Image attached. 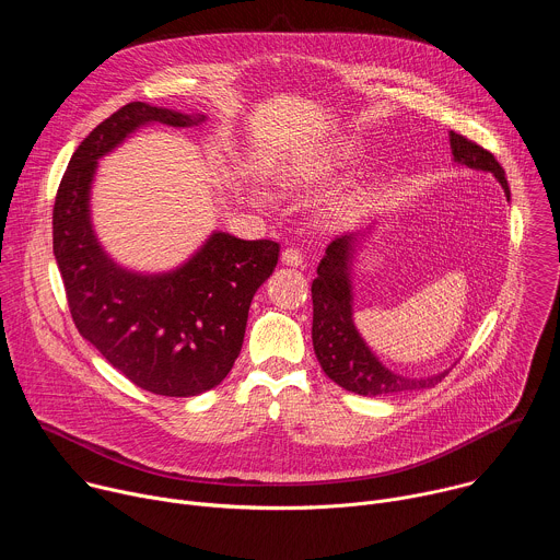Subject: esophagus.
I'll return each instance as SVG.
<instances>
[{
  "label": "esophagus",
  "instance_id": "obj_1",
  "mask_svg": "<svg viewBox=\"0 0 560 560\" xmlns=\"http://www.w3.org/2000/svg\"><path fill=\"white\" fill-rule=\"evenodd\" d=\"M281 261L285 266H290V268H299V266H303V255L299 250H294V248H285L281 253Z\"/></svg>",
  "mask_w": 560,
  "mask_h": 560
}]
</instances>
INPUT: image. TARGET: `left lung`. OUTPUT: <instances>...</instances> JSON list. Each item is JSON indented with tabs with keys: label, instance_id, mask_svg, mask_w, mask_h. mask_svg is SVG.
I'll return each mask as SVG.
<instances>
[{
	"label": "left lung",
	"instance_id": "1",
	"mask_svg": "<svg viewBox=\"0 0 560 560\" xmlns=\"http://www.w3.org/2000/svg\"><path fill=\"white\" fill-rule=\"evenodd\" d=\"M454 162L474 171L492 173L505 190L510 201V186L505 171L497 156L463 135L450 132ZM374 225L363 232L337 236L326 248V255L316 268L312 281V346L324 372L343 389L363 396H387L432 387L450 370L432 376H404L385 368L378 357L368 348L352 318V261L363 238Z\"/></svg>",
	"mask_w": 560,
	"mask_h": 560
}]
</instances>
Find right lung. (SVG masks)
I'll use <instances>...</instances> for the list:
<instances>
[{
  "mask_svg": "<svg viewBox=\"0 0 560 560\" xmlns=\"http://www.w3.org/2000/svg\"><path fill=\"white\" fill-rule=\"evenodd\" d=\"M203 119L126 104L72 152L52 208V253L79 335L137 387L162 396H197L228 376L242 352L253 296L277 268L279 244L212 232L179 268L139 275L115 264L97 242L91 186L100 159L137 128Z\"/></svg>",
  "mask_w": 560,
  "mask_h": 560,
  "instance_id": "right-lung-1",
  "label": "right lung"
}]
</instances>
